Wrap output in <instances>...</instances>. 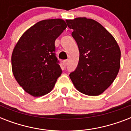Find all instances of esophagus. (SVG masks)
Wrapping results in <instances>:
<instances>
[{"mask_svg": "<svg viewBox=\"0 0 131 131\" xmlns=\"http://www.w3.org/2000/svg\"><path fill=\"white\" fill-rule=\"evenodd\" d=\"M62 63H63V65L64 66V67H66V66L67 65L68 60H63V62H62Z\"/></svg>", "mask_w": 131, "mask_h": 131, "instance_id": "1", "label": "esophagus"}]
</instances>
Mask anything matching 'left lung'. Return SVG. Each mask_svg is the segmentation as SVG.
I'll list each match as a JSON object with an SVG mask.
<instances>
[{
    "mask_svg": "<svg viewBox=\"0 0 131 131\" xmlns=\"http://www.w3.org/2000/svg\"><path fill=\"white\" fill-rule=\"evenodd\" d=\"M80 51L78 67L69 75L80 92L102 94L113 83L120 67V47L114 37L95 20L86 17L67 19Z\"/></svg>",
    "mask_w": 131,
    "mask_h": 131,
    "instance_id": "obj_1",
    "label": "left lung"
}]
</instances>
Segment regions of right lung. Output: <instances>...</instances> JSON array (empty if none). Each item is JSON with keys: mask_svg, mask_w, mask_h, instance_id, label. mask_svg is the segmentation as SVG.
<instances>
[{"mask_svg": "<svg viewBox=\"0 0 131 131\" xmlns=\"http://www.w3.org/2000/svg\"><path fill=\"white\" fill-rule=\"evenodd\" d=\"M67 26L61 19L39 21L21 35L13 49V75L19 86L35 97L49 93L61 75L55 41Z\"/></svg>", "mask_w": 131, "mask_h": 131, "instance_id": "add662e5", "label": "right lung"}]
</instances>
